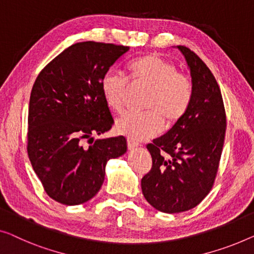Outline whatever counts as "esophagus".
I'll list each match as a JSON object with an SVG mask.
<instances>
[{"label":"esophagus","instance_id":"esophagus-1","mask_svg":"<svg viewBox=\"0 0 254 254\" xmlns=\"http://www.w3.org/2000/svg\"><path fill=\"white\" fill-rule=\"evenodd\" d=\"M138 146H139V143L132 141V140H130V139H127V148H128V149L133 150L134 148H137Z\"/></svg>","mask_w":254,"mask_h":254}]
</instances>
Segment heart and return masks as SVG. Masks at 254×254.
<instances>
[{"label": "heart", "mask_w": 254, "mask_h": 254, "mask_svg": "<svg viewBox=\"0 0 254 254\" xmlns=\"http://www.w3.org/2000/svg\"><path fill=\"white\" fill-rule=\"evenodd\" d=\"M175 64L163 57L149 54L132 60L127 73L132 85L148 88L143 109L127 112L116 120V131L131 140L140 141L157 134L165 126L176 124L186 113L192 96L187 75L177 71ZM128 89L127 79L116 70H108L101 78L100 90L109 108L120 112Z\"/></svg>", "instance_id": "b5f03b06"}]
</instances>
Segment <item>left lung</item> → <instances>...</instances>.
Here are the masks:
<instances>
[{"mask_svg": "<svg viewBox=\"0 0 254 254\" xmlns=\"http://www.w3.org/2000/svg\"><path fill=\"white\" fill-rule=\"evenodd\" d=\"M192 96L186 113L162 137L147 145L150 171L141 190L151 206L164 213L195 207L214 184L226 133V112L217 81L199 57L184 45Z\"/></svg>", "mask_w": 254, "mask_h": 254, "instance_id": "left-lung-1", "label": "left lung"}]
</instances>
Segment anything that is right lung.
Instances as JSON below:
<instances>
[{
	"label": "right lung",
	"instance_id": "1",
	"mask_svg": "<svg viewBox=\"0 0 254 254\" xmlns=\"http://www.w3.org/2000/svg\"><path fill=\"white\" fill-rule=\"evenodd\" d=\"M112 43L79 42L48 64L30 92L27 153L47 194L65 205L88 202L99 191L111 158L126 154L123 135L97 139L114 123L101 78L128 51ZM92 139L90 146L84 140Z\"/></svg>",
	"mask_w": 254,
	"mask_h": 254
}]
</instances>
